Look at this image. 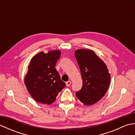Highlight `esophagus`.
<instances>
[{
    "mask_svg": "<svg viewBox=\"0 0 135 135\" xmlns=\"http://www.w3.org/2000/svg\"><path fill=\"white\" fill-rule=\"evenodd\" d=\"M65 84H66V86H67V87H68V86H70V85L71 84V82L70 81H68L67 82H66Z\"/></svg>",
    "mask_w": 135,
    "mask_h": 135,
    "instance_id": "1",
    "label": "esophagus"
}]
</instances>
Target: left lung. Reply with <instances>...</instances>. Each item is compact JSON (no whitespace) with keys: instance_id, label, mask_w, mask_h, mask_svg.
<instances>
[{"instance_id":"8db88e82","label":"left lung","mask_w":135,"mask_h":135,"mask_svg":"<svg viewBox=\"0 0 135 135\" xmlns=\"http://www.w3.org/2000/svg\"><path fill=\"white\" fill-rule=\"evenodd\" d=\"M75 56L81 70L82 87L76 96L84 105H91L101 100L111 81L107 65L93 51L78 49Z\"/></svg>"}]
</instances>
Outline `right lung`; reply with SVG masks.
<instances>
[{"instance_id": "add662e5", "label": "right lung", "mask_w": 135, "mask_h": 135, "mask_svg": "<svg viewBox=\"0 0 135 135\" xmlns=\"http://www.w3.org/2000/svg\"><path fill=\"white\" fill-rule=\"evenodd\" d=\"M61 54L59 50L34 56L28 67L24 83L31 96L37 102L48 105L54 102L59 92L65 86L55 68Z\"/></svg>"}]
</instances>
